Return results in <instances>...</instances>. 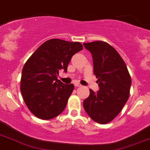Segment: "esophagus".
Returning <instances> with one entry per match:
<instances>
[{"label": "esophagus", "instance_id": "obj_1", "mask_svg": "<svg viewBox=\"0 0 150 150\" xmlns=\"http://www.w3.org/2000/svg\"><path fill=\"white\" fill-rule=\"evenodd\" d=\"M75 87H81L82 85H81V84L78 83H75Z\"/></svg>", "mask_w": 150, "mask_h": 150}]
</instances>
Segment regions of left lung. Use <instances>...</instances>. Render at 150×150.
<instances>
[{
	"label": "left lung",
	"instance_id": "8db88e82",
	"mask_svg": "<svg viewBox=\"0 0 150 150\" xmlns=\"http://www.w3.org/2000/svg\"><path fill=\"white\" fill-rule=\"evenodd\" d=\"M92 54L93 72L100 90L83 102V107L92 120L107 124L121 112L129 96L132 80L124 60L112 46L103 41L83 43Z\"/></svg>",
	"mask_w": 150,
	"mask_h": 150
}]
</instances>
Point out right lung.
<instances>
[{
	"instance_id": "right-lung-1",
	"label": "right lung",
	"mask_w": 150,
	"mask_h": 150,
	"mask_svg": "<svg viewBox=\"0 0 150 150\" xmlns=\"http://www.w3.org/2000/svg\"><path fill=\"white\" fill-rule=\"evenodd\" d=\"M83 49L78 42L50 39L42 43L25 63L21 91L30 111L38 118L50 120L62 112L74 90L57 80L59 70L67 72L72 55Z\"/></svg>"
}]
</instances>
